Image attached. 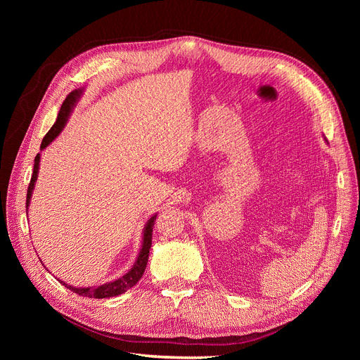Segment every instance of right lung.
I'll return each instance as SVG.
<instances>
[{
	"mask_svg": "<svg viewBox=\"0 0 360 360\" xmlns=\"http://www.w3.org/2000/svg\"><path fill=\"white\" fill-rule=\"evenodd\" d=\"M82 94V90H75L72 91L68 97L66 101L63 102L61 108H60V112L57 117V122L53 123V126L51 127L49 132L43 138L40 148H46L53 139L58 136V134L63 130L64 124L68 123L69 115L73 110L75 103L79 101V97ZM39 162H40V153H37V156L34 158V169H32V176L28 184V191H27V212H28V205H30V200H31V195H32V189H34V183L37 180V174H39ZM155 221H156V214L153 217H150L147 225L144 226V236H143V246H141L139 250V255L135 261V264L132 266L127 274L122 278H118L112 282H108V284L103 285H97V287H86V288H81V287H72L68 285L66 282L61 281L63 285H66L70 291L79 294L82 297H94V299H105V297H114L118 296V294H123L126 292L129 288H132L134 285H136V282L143 278L144 275V270L147 267V261H148V254H150V248H151V236H153V226H155Z\"/></svg>",
	"mask_w": 360,
	"mask_h": 360,
	"instance_id": "add662e5",
	"label": "right lung"
}]
</instances>
